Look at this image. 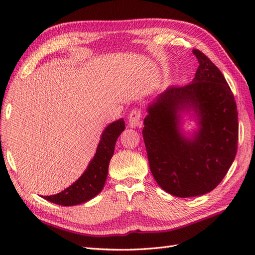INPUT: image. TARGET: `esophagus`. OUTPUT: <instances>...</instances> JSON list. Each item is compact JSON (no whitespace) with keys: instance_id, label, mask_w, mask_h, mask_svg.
Segmentation results:
<instances>
[{"instance_id":"34e87169","label":"esophagus","mask_w":255,"mask_h":255,"mask_svg":"<svg viewBox=\"0 0 255 255\" xmlns=\"http://www.w3.org/2000/svg\"><path fill=\"white\" fill-rule=\"evenodd\" d=\"M140 117H141V113L139 110H133L128 115V126L130 128H136L138 126H140Z\"/></svg>"}]
</instances>
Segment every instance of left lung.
<instances>
[{
	"label": "left lung",
	"mask_w": 255,
	"mask_h": 255,
	"mask_svg": "<svg viewBox=\"0 0 255 255\" xmlns=\"http://www.w3.org/2000/svg\"><path fill=\"white\" fill-rule=\"evenodd\" d=\"M199 67L194 81L169 86L148 105L142 136L150 170L159 186L180 198L207 194L222 181L234 161L238 116L225 76L202 52L194 50ZM198 128H181L183 115Z\"/></svg>",
	"instance_id": "obj_1"
}]
</instances>
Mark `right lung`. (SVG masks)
Returning a JSON list of instances; mask_svg holds the SVG:
<instances>
[{"label": "right lung", "instance_id": "obj_1", "mask_svg": "<svg viewBox=\"0 0 255 255\" xmlns=\"http://www.w3.org/2000/svg\"><path fill=\"white\" fill-rule=\"evenodd\" d=\"M125 128L126 123L122 118L107 126L101 135L95 156L84 173L71 186L59 194L42 198L58 205L72 206L87 202L99 195L104 187L109 174V165L114 154L116 141Z\"/></svg>", "mask_w": 255, "mask_h": 255}]
</instances>
